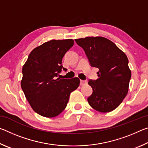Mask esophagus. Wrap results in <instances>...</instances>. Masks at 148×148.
I'll list each match as a JSON object with an SVG mask.
<instances>
[{"label":"esophagus","mask_w":148,"mask_h":148,"mask_svg":"<svg viewBox=\"0 0 148 148\" xmlns=\"http://www.w3.org/2000/svg\"><path fill=\"white\" fill-rule=\"evenodd\" d=\"M86 84H87L86 81H84V80H80V86H84V85Z\"/></svg>","instance_id":"obj_1"}]
</instances>
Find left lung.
Instances as JSON below:
<instances>
[{
    "mask_svg": "<svg viewBox=\"0 0 148 148\" xmlns=\"http://www.w3.org/2000/svg\"><path fill=\"white\" fill-rule=\"evenodd\" d=\"M84 49L90 65L99 69L98 79H89L92 93L87 101L100 112H109L121 103L129 91L131 71L129 60L114 42L101 36L76 39Z\"/></svg>",
    "mask_w": 148,
    "mask_h": 148,
    "instance_id": "left-lung-1",
    "label": "left lung"
}]
</instances>
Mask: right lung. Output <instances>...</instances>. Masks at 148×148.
I'll return each mask as SVG.
<instances>
[{
	"label": "right lung",
	"mask_w": 148,
	"mask_h": 148,
	"mask_svg": "<svg viewBox=\"0 0 148 148\" xmlns=\"http://www.w3.org/2000/svg\"><path fill=\"white\" fill-rule=\"evenodd\" d=\"M74 40H51L34 48L22 69V90L35 112L53 117L63 111L71 92L79 85L77 77H57L63 68L62 59L74 45Z\"/></svg>",
	"instance_id": "1"
}]
</instances>
